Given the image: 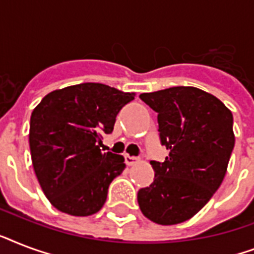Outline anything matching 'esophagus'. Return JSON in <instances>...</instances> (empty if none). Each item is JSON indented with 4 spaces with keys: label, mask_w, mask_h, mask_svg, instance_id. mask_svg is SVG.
Returning <instances> with one entry per match:
<instances>
[{
    "label": "esophagus",
    "mask_w": 254,
    "mask_h": 254,
    "mask_svg": "<svg viewBox=\"0 0 254 254\" xmlns=\"http://www.w3.org/2000/svg\"><path fill=\"white\" fill-rule=\"evenodd\" d=\"M139 159L137 157H130L129 154H125V163H127V166H133L134 163L138 162Z\"/></svg>",
    "instance_id": "esophagus-1"
}]
</instances>
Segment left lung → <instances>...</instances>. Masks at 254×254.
Segmentation results:
<instances>
[{"label": "left lung", "instance_id": "obj_1", "mask_svg": "<svg viewBox=\"0 0 254 254\" xmlns=\"http://www.w3.org/2000/svg\"><path fill=\"white\" fill-rule=\"evenodd\" d=\"M158 113L165 162L151 161L154 182L138 191L143 216L174 225L196 215L224 179L235 146L232 112L208 92L173 87L142 93Z\"/></svg>", "mask_w": 254, "mask_h": 254}]
</instances>
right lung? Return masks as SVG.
Masks as SVG:
<instances>
[{
    "label": "right lung",
    "mask_w": 254,
    "mask_h": 254,
    "mask_svg": "<svg viewBox=\"0 0 254 254\" xmlns=\"http://www.w3.org/2000/svg\"><path fill=\"white\" fill-rule=\"evenodd\" d=\"M134 92L100 83L55 89L34 108L29 143L42 191L61 212L91 216L103 208L111 182L123 173L124 157L101 153L104 134L115 127Z\"/></svg>",
    "instance_id": "obj_1"
}]
</instances>
